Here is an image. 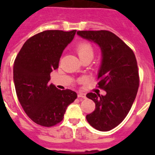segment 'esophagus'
Returning a JSON list of instances; mask_svg holds the SVG:
<instances>
[{
    "label": "esophagus",
    "mask_w": 155,
    "mask_h": 155,
    "mask_svg": "<svg viewBox=\"0 0 155 155\" xmlns=\"http://www.w3.org/2000/svg\"><path fill=\"white\" fill-rule=\"evenodd\" d=\"M78 97H79V98L85 99V98H86V94L84 93V92H79V93H78Z\"/></svg>",
    "instance_id": "34e87169"
}]
</instances>
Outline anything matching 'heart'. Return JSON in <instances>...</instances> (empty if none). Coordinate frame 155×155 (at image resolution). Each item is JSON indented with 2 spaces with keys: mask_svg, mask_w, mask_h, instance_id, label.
Here are the masks:
<instances>
[{
  "mask_svg": "<svg viewBox=\"0 0 155 155\" xmlns=\"http://www.w3.org/2000/svg\"><path fill=\"white\" fill-rule=\"evenodd\" d=\"M75 51L77 52L78 55L80 59L87 57L92 56L93 57V49L92 46L87 42H80L75 47Z\"/></svg>",
  "mask_w": 155,
  "mask_h": 155,
  "instance_id": "1",
  "label": "heart"
}]
</instances>
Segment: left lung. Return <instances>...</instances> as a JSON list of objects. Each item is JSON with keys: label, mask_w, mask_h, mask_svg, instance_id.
<instances>
[{"label": "left lung", "mask_w": 155, "mask_h": 155, "mask_svg": "<svg viewBox=\"0 0 155 155\" xmlns=\"http://www.w3.org/2000/svg\"><path fill=\"white\" fill-rule=\"evenodd\" d=\"M77 35L101 48L98 85L106 92L104 96L92 92L86 95L96 104V109L86 119L96 130L109 131L125 119L137 96L139 75L135 54L110 31H78Z\"/></svg>", "instance_id": "1"}]
</instances>
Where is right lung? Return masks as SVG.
Returning a JSON list of instances; mask_svg holds the SVG:
<instances>
[{"mask_svg": "<svg viewBox=\"0 0 155 155\" xmlns=\"http://www.w3.org/2000/svg\"><path fill=\"white\" fill-rule=\"evenodd\" d=\"M76 30H46L24 43L13 64V82L18 101L26 115L42 126L51 127L63 120L67 108L77 94L49 84L51 73Z\"/></svg>", "mask_w": 155, "mask_h": 155, "instance_id": "obj_1", "label": "right lung"}]
</instances>
